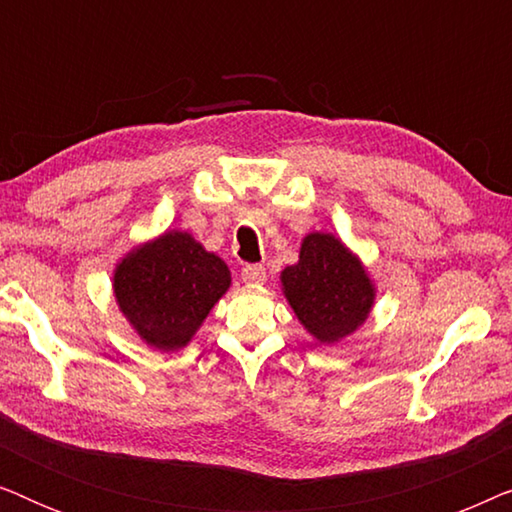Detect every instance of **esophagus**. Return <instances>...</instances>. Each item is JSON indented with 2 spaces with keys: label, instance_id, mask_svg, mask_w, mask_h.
Returning <instances> with one entry per match:
<instances>
[{
  "label": "esophagus",
  "instance_id": "34e87169",
  "mask_svg": "<svg viewBox=\"0 0 512 512\" xmlns=\"http://www.w3.org/2000/svg\"><path fill=\"white\" fill-rule=\"evenodd\" d=\"M242 279L247 284H263L265 279H268V275H265L263 265H244Z\"/></svg>",
  "mask_w": 512,
  "mask_h": 512
}]
</instances>
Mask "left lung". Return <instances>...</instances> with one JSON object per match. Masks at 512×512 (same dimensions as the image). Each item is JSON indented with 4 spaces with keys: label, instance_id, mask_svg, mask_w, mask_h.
I'll return each mask as SVG.
<instances>
[{
    "label": "left lung",
    "instance_id": "obj_1",
    "mask_svg": "<svg viewBox=\"0 0 512 512\" xmlns=\"http://www.w3.org/2000/svg\"><path fill=\"white\" fill-rule=\"evenodd\" d=\"M279 279L300 324L324 345L352 335L373 310L375 284L331 233L307 235L298 263L284 268Z\"/></svg>",
    "mask_w": 512,
    "mask_h": 512
}]
</instances>
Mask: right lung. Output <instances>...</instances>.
<instances>
[{
	"mask_svg": "<svg viewBox=\"0 0 512 512\" xmlns=\"http://www.w3.org/2000/svg\"><path fill=\"white\" fill-rule=\"evenodd\" d=\"M230 289V270L184 230H167L132 249L114 270V296L146 345L186 347Z\"/></svg>",
	"mask_w": 512,
	"mask_h": 512,
	"instance_id": "1",
	"label": "right lung"
}]
</instances>
